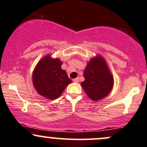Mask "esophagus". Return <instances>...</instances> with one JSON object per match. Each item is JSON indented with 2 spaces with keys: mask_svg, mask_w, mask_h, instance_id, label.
<instances>
[{
  "mask_svg": "<svg viewBox=\"0 0 147 147\" xmlns=\"http://www.w3.org/2000/svg\"><path fill=\"white\" fill-rule=\"evenodd\" d=\"M79 81H80V79H79L78 77H77V78L75 79H73V82H75V83H78Z\"/></svg>",
  "mask_w": 147,
  "mask_h": 147,
  "instance_id": "34e87169",
  "label": "esophagus"
}]
</instances>
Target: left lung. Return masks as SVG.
I'll use <instances>...</instances> for the list:
<instances>
[{
  "instance_id": "1",
  "label": "left lung",
  "mask_w": 147,
  "mask_h": 147,
  "mask_svg": "<svg viewBox=\"0 0 147 147\" xmlns=\"http://www.w3.org/2000/svg\"><path fill=\"white\" fill-rule=\"evenodd\" d=\"M84 77L85 80L81 86L92 100L103 99L112 90L114 77L102 56H96L88 61L84 71Z\"/></svg>"
}]
</instances>
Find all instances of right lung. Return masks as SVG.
<instances>
[{
    "label": "right lung",
    "mask_w": 147,
    "mask_h": 147,
    "mask_svg": "<svg viewBox=\"0 0 147 147\" xmlns=\"http://www.w3.org/2000/svg\"><path fill=\"white\" fill-rule=\"evenodd\" d=\"M63 62L47 54L40 60L32 75L34 88L40 96L49 100L60 97L72 81L61 68Z\"/></svg>",
    "instance_id": "add662e5"
}]
</instances>
